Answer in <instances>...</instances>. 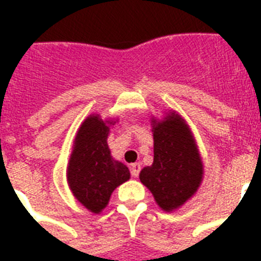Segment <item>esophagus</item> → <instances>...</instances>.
Segmentation results:
<instances>
[{
    "label": "esophagus",
    "mask_w": 261,
    "mask_h": 261,
    "mask_svg": "<svg viewBox=\"0 0 261 261\" xmlns=\"http://www.w3.org/2000/svg\"><path fill=\"white\" fill-rule=\"evenodd\" d=\"M130 171H131V176H133V177H138L139 172H141V164L139 163L131 164Z\"/></svg>",
    "instance_id": "1"
}]
</instances>
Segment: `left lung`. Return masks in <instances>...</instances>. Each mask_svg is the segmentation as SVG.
<instances>
[{"label": "left lung", "instance_id": "obj_1", "mask_svg": "<svg viewBox=\"0 0 261 261\" xmlns=\"http://www.w3.org/2000/svg\"><path fill=\"white\" fill-rule=\"evenodd\" d=\"M153 123L154 160L139 173L164 211L182 206L200 186L203 164L190 127L176 112Z\"/></svg>", "mask_w": 261, "mask_h": 261}]
</instances>
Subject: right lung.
I'll return each mask as SVG.
<instances>
[{
  "instance_id": "add662e5",
  "label": "right lung",
  "mask_w": 261,
  "mask_h": 261,
  "mask_svg": "<svg viewBox=\"0 0 261 261\" xmlns=\"http://www.w3.org/2000/svg\"><path fill=\"white\" fill-rule=\"evenodd\" d=\"M114 123L104 122L98 115H89L77 131L67 167L71 192L94 214L108 204L115 188L130 178L128 168L112 159L107 143L110 126Z\"/></svg>"
}]
</instances>
